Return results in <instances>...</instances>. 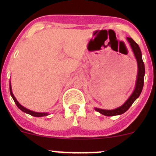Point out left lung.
<instances>
[{"mask_svg":"<svg viewBox=\"0 0 156 156\" xmlns=\"http://www.w3.org/2000/svg\"><path fill=\"white\" fill-rule=\"evenodd\" d=\"M127 40L129 42L130 48L135 56L137 62L138 66V71H137V76L136 80L135 89H134L133 93L130 94V96L128 98V99L125 102V103L121 106L118 107L117 108L112 109V110H105V109L94 108L95 111L101 113V114H103L105 116L108 117H112V116L120 115V114H124L125 112L128 111V109L131 106L133 102L139 98L140 95L141 91H142L143 86H144V77L145 74V68H144V64L142 60V55H141V52L140 48L137 43L134 42V40L130 37H127Z\"/></svg>","mask_w":156,"mask_h":156,"instance_id":"left-lung-1","label":"left lung"}]
</instances>
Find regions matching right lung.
Instances as JSON below:
<instances>
[{"instance_id":"obj_1","label":"right lung","mask_w":156,"mask_h":156,"mask_svg":"<svg viewBox=\"0 0 156 156\" xmlns=\"http://www.w3.org/2000/svg\"><path fill=\"white\" fill-rule=\"evenodd\" d=\"M9 90H10L11 96H12V98H13V100H14V101H15V104L17 105V106L18 107V108L20 109L21 111H22V112L26 113V114H30V115H31V116H34V117H44V116L49 115V113H48V112H42V113H41V112H33V111L29 110V109L25 108L24 106H23V105H21L20 103L19 102L17 101L16 98H15V96H14V94H13V93H12V86H11V81L9 82Z\"/></svg>"}]
</instances>
